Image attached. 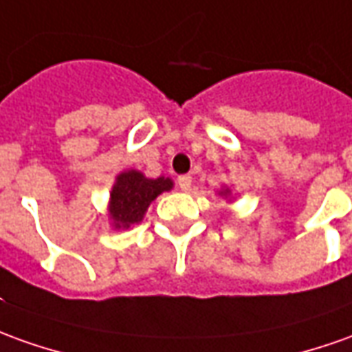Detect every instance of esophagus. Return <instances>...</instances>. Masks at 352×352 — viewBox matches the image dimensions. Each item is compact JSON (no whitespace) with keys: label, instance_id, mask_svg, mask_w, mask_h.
Segmentation results:
<instances>
[{"label":"esophagus","instance_id":"obj_1","mask_svg":"<svg viewBox=\"0 0 352 352\" xmlns=\"http://www.w3.org/2000/svg\"><path fill=\"white\" fill-rule=\"evenodd\" d=\"M178 186H180L182 191H190L191 190V176H188V174L180 176V178H178Z\"/></svg>","mask_w":352,"mask_h":352}]
</instances>
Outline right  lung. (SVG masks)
<instances>
[{
    "label": "right lung",
    "mask_w": 352,
    "mask_h": 352,
    "mask_svg": "<svg viewBox=\"0 0 352 352\" xmlns=\"http://www.w3.org/2000/svg\"><path fill=\"white\" fill-rule=\"evenodd\" d=\"M170 188L172 182L168 178L149 180L138 170L122 172L111 191V218L115 228H130L132 224H138L151 201Z\"/></svg>",
    "instance_id": "1"
}]
</instances>
